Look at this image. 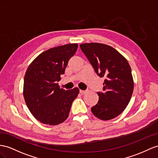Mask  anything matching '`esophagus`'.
I'll return each mask as SVG.
<instances>
[{"label": "esophagus", "mask_w": 158, "mask_h": 158, "mask_svg": "<svg viewBox=\"0 0 158 158\" xmlns=\"http://www.w3.org/2000/svg\"><path fill=\"white\" fill-rule=\"evenodd\" d=\"M87 91H83V90H79V93H80V94H81V95H83V94H85V93H86Z\"/></svg>", "instance_id": "esophagus-1"}]
</instances>
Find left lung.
Here are the masks:
<instances>
[{"mask_svg":"<svg viewBox=\"0 0 158 158\" xmlns=\"http://www.w3.org/2000/svg\"><path fill=\"white\" fill-rule=\"evenodd\" d=\"M80 48L95 73L104 77L103 92L91 111L102 120H110L122 113L133 91L131 69L127 59L114 48L102 43H84Z\"/></svg>","mask_w":158,"mask_h":158,"instance_id":"8db88e82","label":"left lung"}]
</instances>
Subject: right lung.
Listing matches in <instances>:
<instances>
[{
    "instance_id": "right-lung-1",
    "label": "right lung",
    "mask_w": 158,
    "mask_h": 158,
    "mask_svg": "<svg viewBox=\"0 0 158 158\" xmlns=\"http://www.w3.org/2000/svg\"><path fill=\"white\" fill-rule=\"evenodd\" d=\"M78 44H67L49 48L37 56L28 67L24 78L23 95L35 118L44 124L55 125L68 118L71 105L77 97V87L60 89L58 81Z\"/></svg>"
}]
</instances>
